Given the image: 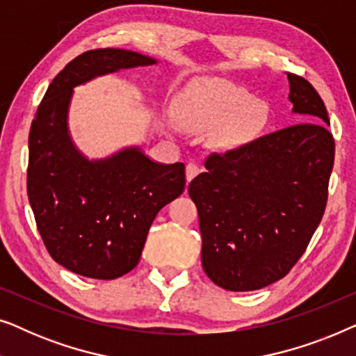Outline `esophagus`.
I'll return each mask as SVG.
<instances>
[{
	"mask_svg": "<svg viewBox=\"0 0 356 356\" xmlns=\"http://www.w3.org/2000/svg\"><path fill=\"white\" fill-rule=\"evenodd\" d=\"M199 172H201V168H199L197 165L194 163V162H189V163L186 165V179H188V183L191 181V179H193L194 177H197Z\"/></svg>",
	"mask_w": 356,
	"mask_h": 356,
	"instance_id": "1",
	"label": "esophagus"
}]
</instances>
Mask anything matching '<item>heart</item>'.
Here are the masks:
<instances>
[{
	"label": "heart",
	"instance_id": "b5f03b06",
	"mask_svg": "<svg viewBox=\"0 0 356 356\" xmlns=\"http://www.w3.org/2000/svg\"><path fill=\"white\" fill-rule=\"evenodd\" d=\"M191 128L206 129L225 124V144L251 139L267 121V106L252 100L246 90L225 81H207L193 90L191 105L184 115Z\"/></svg>",
	"mask_w": 356,
	"mask_h": 356
}]
</instances>
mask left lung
<instances>
[{"label":"left lung","instance_id":"left-lung-1","mask_svg":"<svg viewBox=\"0 0 356 356\" xmlns=\"http://www.w3.org/2000/svg\"><path fill=\"white\" fill-rule=\"evenodd\" d=\"M301 123L211 154L189 183L209 279L230 291L280 280L303 256L327 202L335 144L323 99L286 72Z\"/></svg>","mask_w":356,"mask_h":356}]
</instances>
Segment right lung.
Masks as SVG:
<instances>
[{
  "label": "right lung",
  "instance_id": "1",
  "mask_svg": "<svg viewBox=\"0 0 356 356\" xmlns=\"http://www.w3.org/2000/svg\"><path fill=\"white\" fill-rule=\"evenodd\" d=\"M155 63L121 48L82 53L48 86L32 121L29 202L50 256L74 274L111 280L133 270L155 216L184 191L183 163H157L139 147L89 160L67 129L76 86Z\"/></svg>",
  "mask_w": 356,
  "mask_h": 356
}]
</instances>
